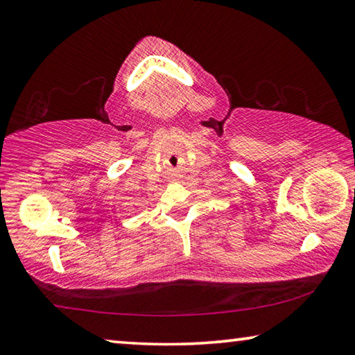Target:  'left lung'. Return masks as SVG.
Returning a JSON list of instances; mask_svg holds the SVG:
<instances>
[{
  "label": "left lung",
  "instance_id": "8db88e82",
  "mask_svg": "<svg viewBox=\"0 0 355 355\" xmlns=\"http://www.w3.org/2000/svg\"><path fill=\"white\" fill-rule=\"evenodd\" d=\"M354 197H355V194H354Z\"/></svg>",
  "mask_w": 355,
  "mask_h": 355
}]
</instances>
